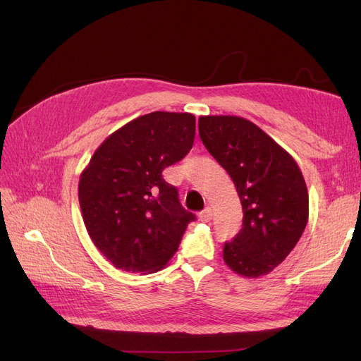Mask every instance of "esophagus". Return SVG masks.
I'll return each mask as SVG.
<instances>
[{"label":"esophagus","instance_id":"esophagus-1","mask_svg":"<svg viewBox=\"0 0 361 361\" xmlns=\"http://www.w3.org/2000/svg\"><path fill=\"white\" fill-rule=\"evenodd\" d=\"M211 218H212V211H211V207H204V209L199 214V220H200L202 223L211 221Z\"/></svg>","mask_w":361,"mask_h":361}]
</instances>
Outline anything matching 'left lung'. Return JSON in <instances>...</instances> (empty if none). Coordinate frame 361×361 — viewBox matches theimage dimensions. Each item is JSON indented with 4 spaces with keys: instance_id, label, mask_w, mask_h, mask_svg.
Instances as JSON below:
<instances>
[{
    "instance_id": "left-lung-1",
    "label": "left lung",
    "mask_w": 361,
    "mask_h": 361,
    "mask_svg": "<svg viewBox=\"0 0 361 361\" xmlns=\"http://www.w3.org/2000/svg\"><path fill=\"white\" fill-rule=\"evenodd\" d=\"M207 152L232 178L243 204V228L224 244L236 274L257 279L279 267L309 220V194L298 164L267 133L238 116H202Z\"/></svg>"
}]
</instances>
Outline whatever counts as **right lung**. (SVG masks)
I'll return each instance as SVG.
<instances>
[{"label":"right lung","mask_w":361,"mask_h":361,"mask_svg":"<svg viewBox=\"0 0 361 361\" xmlns=\"http://www.w3.org/2000/svg\"><path fill=\"white\" fill-rule=\"evenodd\" d=\"M195 117L154 111L108 135L80 176L82 220L93 244L128 272L162 269L195 215L185 211L162 170L194 143Z\"/></svg>","instance_id":"add662e5"}]
</instances>
